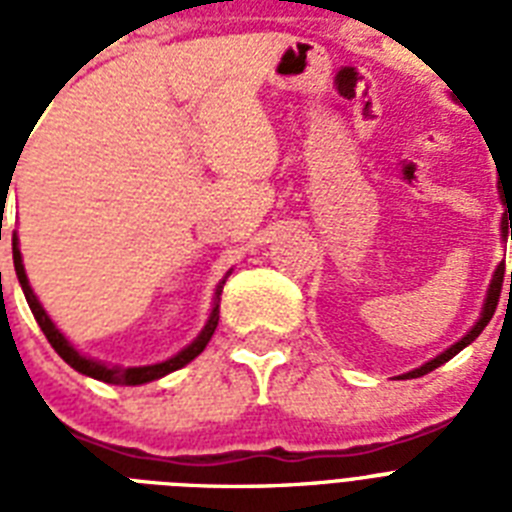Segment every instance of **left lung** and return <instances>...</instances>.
Instances as JSON below:
<instances>
[{
    "mask_svg": "<svg viewBox=\"0 0 512 512\" xmlns=\"http://www.w3.org/2000/svg\"><path fill=\"white\" fill-rule=\"evenodd\" d=\"M502 199V196H500ZM505 215H508V209H505ZM505 233H508V217H502V239H505ZM510 239H512V223H510ZM502 279H505V263L497 265V271H494L492 281H489V289H486V297H484V308H481V316L476 319V324L468 329V335L460 337V340L454 342V345H449V348L444 350V353H438L436 358H430V361H425L422 366H417V369H412V372L401 374V380H414V377H422V374L433 372V369H438L441 364H446L449 358H454L457 353H460L462 348H468L470 342L476 340L481 332H484V327L492 321L494 316V308H497V303H500V289H502ZM510 292H512V271H510Z\"/></svg>",
    "mask_w": 512,
    "mask_h": 512,
    "instance_id": "8db88e82",
    "label": "left lung"
}]
</instances>
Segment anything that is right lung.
I'll use <instances>...</instances> for the list:
<instances>
[{"label":"right lung","instance_id":"1","mask_svg":"<svg viewBox=\"0 0 512 512\" xmlns=\"http://www.w3.org/2000/svg\"><path fill=\"white\" fill-rule=\"evenodd\" d=\"M12 263H15V273H18V281H20V289H23V295H26V303L34 313L36 324L42 327L44 337L50 340V345L58 350V356L66 361L68 366H74L76 372L87 374L92 380H100V382H111V385H146V382H154L164 374L175 372L180 366L191 364L193 358L199 356L201 350L207 348V342L212 340L217 329V321H220V292H223V284L225 279L231 276V271L225 273L223 281L217 284L215 289V303H212V311H209V319L204 324L199 335L193 337V342H188L180 353H175L172 358L167 361H159V364H146V366H119V364H106V361H98V358H90L84 356L82 350L76 348L74 342L68 340L58 327H55V321L47 316V311L42 308L39 303V297L34 295V289L28 284V276H26V268H23V257H20V247H18V233H12Z\"/></svg>","mask_w":512,"mask_h":512}]
</instances>
